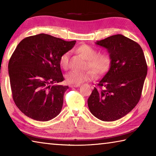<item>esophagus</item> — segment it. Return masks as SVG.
I'll return each instance as SVG.
<instances>
[{"mask_svg":"<svg viewBox=\"0 0 156 156\" xmlns=\"http://www.w3.org/2000/svg\"><path fill=\"white\" fill-rule=\"evenodd\" d=\"M80 84H71V87H80Z\"/></svg>","mask_w":156,"mask_h":156,"instance_id":"34e87169","label":"esophagus"}]
</instances>
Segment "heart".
Masks as SVG:
<instances>
[{"mask_svg":"<svg viewBox=\"0 0 156 156\" xmlns=\"http://www.w3.org/2000/svg\"><path fill=\"white\" fill-rule=\"evenodd\" d=\"M77 52L87 60V68H91L84 72H78L76 71H71L66 74V80L69 83L72 84H80L84 82L92 80L95 76V72L97 74H103L109 69L112 63L110 55L106 52L97 53L96 49L84 44L77 48ZM69 52H65L61 55L59 59L60 66L64 69L69 67Z\"/></svg>","mask_w":156,"mask_h":156,"instance_id":"1","label":"heart"}]
</instances>
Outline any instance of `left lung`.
<instances>
[{"label": "left lung", "instance_id": "8db88e82", "mask_svg": "<svg viewBox=\"0 0 156 156\" xmlns=\"http://www.w3.org/2000/svg\"><path fill=\"white\" fill-rule=\"evenodd\" d=\"M96 44L107 49L112 63L89 97L88 107L99 120L115 121L126 115L138 103L147 65L140 44L121 34Z\"/></svg>", "mask_w": 156, "mask_h": 156}]
</instances>
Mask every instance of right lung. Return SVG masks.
<instances>
[{
	"instance_id": "1",
	"label": "right lung",
	"mask_w": 156,
	"mask_h": 156,
	"mask_svg": "<svg viewBox=\"0 0 156 156\" xmlns=\"http://www.w3.org/2000/svg\"><path fill=\"white\" fill-rule=\"evenodd\" d=\"M49 34L27 37L20 42L8 65L13 100L27 117L38 121L53 119L61 112L68 86L59 59L76 44Z\"/></svg>"
}]
</instances>
